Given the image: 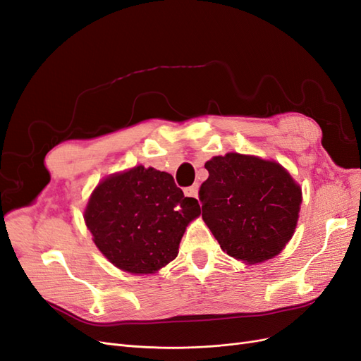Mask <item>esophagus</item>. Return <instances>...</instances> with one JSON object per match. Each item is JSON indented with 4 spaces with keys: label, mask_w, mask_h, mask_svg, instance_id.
<instances>
[{
    "label": "esophagus",
    "mask_w": 361,
    "mask_h": 361,
    "mask_svg": "<svg viewBox=\"0 0 361 361\" xmlns=\"http://www.w3.org/2000/svg\"><path fill=\"white\" fill-rule=\"evenodd\" d=\"M183 194L187 195V197H195V199H197L199 185H191V187H187V188L183 190Z\"/></svg>",
    "instance_id": "esophagus-1"
}]
</instances>
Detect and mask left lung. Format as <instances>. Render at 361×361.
Listing matches in <instances>:
<instances>
[{
  "mask_svg": "<svg viewBox=\"0 0 361 361\" xmlns=\"http://www.w3.org/2000/svg\"><path fill=\"white\" fill-rule=\"evenodd\" d=\"M202 216L221 250L247 264L274 257L293 235L301 188L280 164L227 154L204 164Z\"/></svg>",
  "mask_w": 361,
  "mask_h": 361,
  "instance_id": "left-lung-1",
  "label": "left lung"
}]
</instances>
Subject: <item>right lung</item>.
Returning a JSON list of instances; mask_svg holds the SVG:
<instances>
[{
    "label": "right lung",
    "instance_id": "add662e5",
    "mask_svg": "<svg viewBox=\"0 0 361 361\" xmlns=\"http://www.w3.org/2000/svg\"><path fill=\"white\" fill-rule=\"evenodd\" d=\"M199 202L185 197L171 174L138 166L97 185L84 214L93 241L117 268L152 274L178 256Z\"/></svg>",
    "mask_w": 361,
    "mask_h": 361
}]
</instances>
